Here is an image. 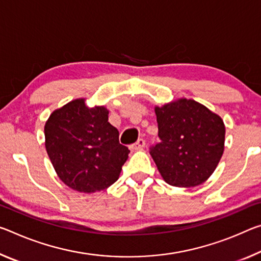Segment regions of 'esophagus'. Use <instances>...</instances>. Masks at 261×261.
I'll return each mask as SVG.
<instances>
[{
  "instance_id": "obj_1",
  "label": "esophagus",
  "mask_w": 261,
  "mask_h": 261,
  "mask_svg": "<svg viewBox=\"0 0 261 261\" xmlns=\"http://www.w3.org/2000/svg\"><path fill=\"white\" fill-rule=\"evenodd\" d=\"M144 146H145V140L140 138V139H138L137 142H136L135 144H132L131 148H132V150H142V148H143Z\"/></svg>"
}]
</instances>
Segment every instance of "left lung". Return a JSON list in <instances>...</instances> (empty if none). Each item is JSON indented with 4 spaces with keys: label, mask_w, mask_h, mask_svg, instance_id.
I'll return each instance as SVG.
<instances>
[{
    "label": "left lung",
    "mask_w": 261,
    "mask_h": 261,
    "mask_svg": "<svg viewBox=\"0 0 261 261\" xmlns=\"http://www.w3.org/2000/svg\"><path fill=\"white\" fill-rule=\"evenodd\" d=\"M161 142L150 153L163 179L175 187H195L209 179L224 152L220 116L194 100L179 98L155 107Z\"/></svg>",
    "instance_id": "left-lung-1"
}]
</instances>
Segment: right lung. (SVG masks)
<instances>
[{
    "mask_svg": "<svg viewBox=\"0 0 261 261\" xmlns=\"http://www.w3.org/2000/svg\"><path fill=\"white\" fill-rule=\"evenodd\" d=\"M105 107L88 108L76 98L49 115L45 147L59 179L80 193L107 189L119 177L129 148L119 144L118 130Z\"/></svg>",
    "mask_w": 261,
    "mask_h": 261,
    "instance_id": "right-lung-1",
    "label": "right lung"
}]
</instances>
